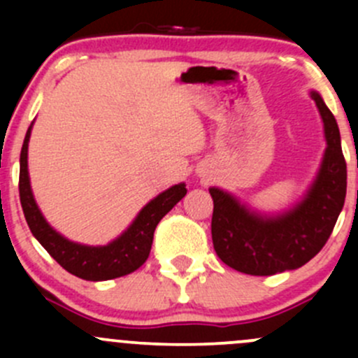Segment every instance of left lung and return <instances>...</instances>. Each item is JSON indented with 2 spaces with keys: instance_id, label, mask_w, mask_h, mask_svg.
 Segmentation results:
<instances>
[{
  "instance_id": "left-lung-1",
  "label": "left lung",
  "mask_w": 358,
  "mask_h": 358,
  "mask_svg": "<svg viewBox=\"0 0 358 358\" xmlns=\"http://www.w3.org/2000/svg\"><path fill=\"white\" fill-rule=\"evenodd\" d=\"M319 107L326 133V152L319 175L305 199L277 216H263L230 194L211 187V236L225 265L249 275H273L308 263L333 232L346 197V162L338 122L322 96L310 93Z\"/></svg>"
}]
</instances>
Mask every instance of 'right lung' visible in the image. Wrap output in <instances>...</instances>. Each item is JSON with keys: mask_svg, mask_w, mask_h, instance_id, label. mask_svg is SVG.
<instances>
[{"mask_svg": "<svg viewBox=\"0 0 358 358\" xmlns=\"http://www.w3.org/2000/svg\"><path fill=\"white\" fill-rule=\"evenodd\" d=\"M31 128L32 124L25 133L22 152H20L19 192L25 222H27L32 236L39 241V244L50 252V256L62 268H66L69 273L79 277V279L109 280L128 275L140 268L149 258L157 223L161 222L166 213L171 211L176 202L185 197V183L173 185L171 189L159 194L156 199L150 201L138 213L128 230H124L117 239L112 241L107 246H83V244L72 243L48 225L36 204L34 196H32L27 171V147L29 138H31Z\"/></svg>", "mask_w": 358, "mask_h": 358, "instance_id": "obj_1", "label": "right lung"}]
</instances>
